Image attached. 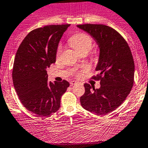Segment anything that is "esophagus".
Returning a JSON list of instances; mask_svg holds the SVG:
<instances>
[{
	"instance_id": "esophagus-1",
	"label": "esophagus",
	"mask_w": 148,
	"mask_h": 148,
	"mask_svg": "<svg viewBox=\"0 0 148 148\" xmlns=\"http://www.w3.org/2000/svg\"><path fill=\"white\" fill-rule=\"evenodd\" d=\"M77 84L76 82H75V81H71V82H70V86H73V85H74V84Z\"/></svg>"
}]
</instances>
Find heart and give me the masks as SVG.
<instances>
[{
    "label": "heart",
    "instance_id": "b5f03b06",
    "mask_svg": "<svg viewBox=\"0 0 148 148\" xmlns=\"http://www.w3.org/2000/svg\"><path fill=\"white\" fill-rule=\"evenodd\" d=\"M69 42H70V45L77 51L79 52L80 54H82V53H85V52L88 53V51L91 50L93 45V38L86 33H78L71 36L70 40H69ZM62 50V48L61 46H60L57 49V57L60 55ZM88 70V67H84V70ZM78 75H80V74H78Z\"/></svg>",
    "mask_w": 148,
    "mask_h": 148
}]
</instances>
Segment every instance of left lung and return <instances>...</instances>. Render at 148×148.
Listing matches in <instances>:
<instances>
[{
    "instance_id": "left-lung-1",
    "label": "left lung",
    "mask_w": 148,
    "mask_h": 148,
    "mask_svg": "<svg viewBox=\"0 0 148 148\" xmlns=\"http://www.w3.org/2000/svg\"><path fill=\"white\" fill-rule=\"evenodd\" d=\"M89 33L99 47L98 74L94 80L100 81L95 89L85 84V93L81 97L84 109L98 115H106L119 108L130 93L134 78V62L132 51L123 36L105 25H77Z\"/></svg>"
}]
</instances>
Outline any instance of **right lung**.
Returning <instances> with one entry per match:
<instances>
[{"mask_svg": "<svg viewBox=\"0 0 148 148\" xmlns=\"http://www.w3.org/2000/svg\"><path fill=\"white\" fill-rule=\"evenodd\" d=\"M70 25H52L29 32L18 48L12 79L19 99L27 110L47 116L60 108L70 84L48 82L46 68L56 62L59 42Z\"/></svg>", "mask_w": 148, "mask_h": 148, "instance_id": "right-lung-1", "label": "right lung"}]
</instances>
